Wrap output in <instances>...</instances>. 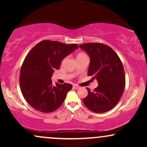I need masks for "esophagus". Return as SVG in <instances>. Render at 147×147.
Listing matches in <instances>:
<instances>
[{
  "label": "esophagus",
  "mask_w": 147,
  "mask_h": 147,
  "mask_svg": "<svg viewBox=\"0 0 147 147\" xmlns=\"http://www.w3.org/2000/svg\"><path fill=\"white\" fill-rule=\"evenodd\" d=\"M73 88H74V89H76V90L79 89V88H80L79 86H77V85H74V86H73Z\"/></svg>",
  "instance_id": "esophagus-1"
}]
</instances>
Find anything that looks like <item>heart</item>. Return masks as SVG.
Returning a JSON list of instances; mask_svg holds the SVG:
<instances>
[{"label":"heart","mask_w":147,"mask_h":147,"mask_svg":"<svg viewBox=\"0 0 147 147\" xmlns=\"http://www.w3.org/2000/svg\"><path fill=\"white\" fill-rule=\"evenodd\" d=\"M82 55H84V54H83V53H80L79 55H78V57H79V56H82Z\"/></svg>","instance_id":"obj_1"}]
</instances>
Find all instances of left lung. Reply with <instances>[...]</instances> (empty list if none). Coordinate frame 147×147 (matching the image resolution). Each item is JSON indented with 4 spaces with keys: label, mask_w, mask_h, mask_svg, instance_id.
<instances>
[{
    "label": "left lung",
    "mask_w": 147,
    "mask_h": 147,
    "mask_svg": "<svg viewBox=\"0 0 147 147\" xmlns=\"http://www.w3.org/2000/svg\"><path fill=\"white\" fill-rule=\"evenodd\" d=\"M90 56L88 75L96 79L98 86L83 100L88 109L96 113H104L118 103L125 88V74L122 61L111 47L100 43L80 45Z\"/></svg>",
    "instance_id": "left-lung-1"
}]
</instances>
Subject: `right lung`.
Masks as SVG:
<instances>
[{"mask_svg":"<svg viewBox=\"0 0 147 147\" xmlns=\"http://www.w3.org/2000/svg\"><path fill=\"white\" fill-rule=\"evenodd\" d=\"M78 48L76 44L43 40L28 53L22 64L19 83L24 98L34 109L49 113L63 104L72 85L56 83L54 86L51 78L62 60Z\"/></svg>","mask_w":147,"mask_h":147,"instance_id":"add662e5","label":"right lung"}]
</instances>
